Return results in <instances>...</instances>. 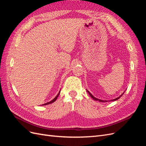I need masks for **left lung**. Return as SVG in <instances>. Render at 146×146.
<instances>
[{
  "label": "left lung",
  "instance_id": "left-lung-1",
  "mask_svg": "<svg viewBox=\"0 0 146 146\" xmlns=\"http://www.w3.org/2000/svg\"><path fill=\"white\" fill-rule=\"evenodd\" d=\"M87 91H88V94H89L90 95V96L91 97V98H92V99H93L94 100H96V101H99V102H107V100H100V99H97V98H95V97H94L93 96H92L91 93H90V91H88V90H87ZM124 92H125V91L124 92H123V93L120 96H119V97H118V98H116V99H113V100H110V101H115V100H117V99H119V98H121V97L123 94V93H124Z\"/></svg>",
  "mask_w": 146,
  "mask_h": 146
}]
</instances>
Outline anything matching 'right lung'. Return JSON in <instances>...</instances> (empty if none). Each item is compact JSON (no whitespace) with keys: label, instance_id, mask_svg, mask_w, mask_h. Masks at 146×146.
Segmentation results:
<instances>
[{"label":"right lung","instance_id":"add662e5","mask_svg":"<svg viewBox=\"0 0 146 146\" xmlns=\"http://www.w3.org/2000/svg\"><path fill=\"white\" fill-rule=\"evenodd\" d=\"M60 93V92H58V94L56 95V96L55 97V98L54 99L52 100H51V101H50V102H47V103H46V104H44L42 105H48V104H52V103H53V102H54L57 99V98H58V96H59Z\"/></svg>","mask_w":146,"mask_h":146}]
</instances>
